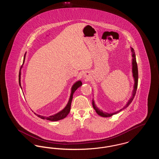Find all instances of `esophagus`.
<instances>
[{
	"mask_svg": "<svg viewBox=\"0 0 159 159\" xmlns=\"http://www.w3.org/2000/svg\"><path fill=\"white\" fill-rule=\"evenodd\" d=\"M84 78H88L89 77V73H84Z\"/></svg>",
	"mask_w": 159,
	"mask_h": 159,
	"instance_id": "obj_1",
	"label": "esophagus"
}]
</instances>
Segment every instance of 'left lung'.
Here are the masks:
<instances>
[{"instance_id":"left-lung-1","label":"left lung","mask_w":159,"mask_h":159,"mask_svg":"<svg viewBox=\"0 0 159 159\" xmlns=\"http://www.w3.org/2000/svg\"><path fill=\"white\" fill-rule=\"evenodd\" d=\"M131 52H132V76L134 79V89L132 91V96L129 99L128 101L126 102V104L125 105V106L121 108L120 110L116 111L114 113H107V112H105L103 111L102 110L99 109L97 106H96L95 101L93 100V99H92V106L94 108V110H95L96 113L98 114L99 116L103 117H109L112 116L114 114H116L119 113V112H120L123 110L125 109L126 108H127L130 104L132 102V101H133V99L135 97V95L136 94V89H137V87H138V66H137V63H136V55L135 53L134 52V49L131 48Z\"/></svg>"}]
</instances>
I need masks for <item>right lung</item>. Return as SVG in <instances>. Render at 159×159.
<instances>
[{
  "label": "right lung",
  "mask_w": 159,
  "mask_h": 159,
  "mask_svg": "<svg viewBox=\"0 0 159 159\" xmlns=\"http://www.w3.org/2000/svg\"><path fill=\"white\" fill-rule=\"evenodd\" d=\"M26 53H27V52L25 53L24 56L23 64H24V61H25ZM21 68H22V67H21ZM21 70H20V73H19V84H20V88H21V89H22V87H21ZM82 85V82H81V80H78V81H77V82H76L75 83L73 84V86H72V87H71V93H70V98L68 99V102H67V105H66V106L61 111H59L58 113L55 114H53V115H52V116H41V115H39V114H38L36 113H34V114H35L38 117L41 118V119H45V120H50V121H58V120H60L64 119L65 117H66V116H67L68 115V113H70V108H71V101H72V99H73V97L74 93H75V91H76L79 87H80Z\"/></svg>",
  "instance_id": "right-lung-1"
}]
</instances>
